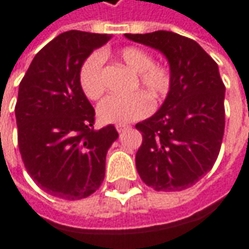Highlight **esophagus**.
<instances>
[{
    "label": "esophagus",
    "instance_id": "obj_1",
    "mask_svg": "<svg viewBox=\"0 0 249 249\" xmlns=\"http://www.w3.org/2000/svg\"><path fill=\"white\" fill-rule=\"evenodd\" d=\"M128 128H129V126H128V125H121V124H118V125H116V129H117V132H125V131H126V129H128Z\"/></svg>",
    "mask_w": 249,
    "mask_h": 249
}]
</instances>
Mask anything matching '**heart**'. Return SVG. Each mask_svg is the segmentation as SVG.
I'll use <instances>...</instances> for the list:
<instances>
[{
	"instance_id": "obj_1",
	"label": "heart",
	"mask_w": 249,
	"mask_h": 249,
	"mask_svg": "<svg viewBox=\"0 0 249 249\" xmlns=\"http://www.w3.org/2000/svg\"><path fill=\"white\" fill-rule=\"evenodd\" d=\"M118 57L133 74H136L135 89L142 88L154 102L162 99L169 92L172 84L171 69L162 63H154L153 56L147 51L138 47H124L118 51ZM103 62V55L100 52H93L80 67V87L84 95L90 100H98L105 93L102 74ZM147 97L142 92L132 93L126 98L108 96L98 106L99 120L105 124H128L141 120L151 111V103Z\"/></svg>"
}]
</instances>
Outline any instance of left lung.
Segmentation results:
<instances>
[{
	"label": "left lung",
	"instance_id": "1",
	"mask_svg": "<svg viewBox=\"0 0 249 249\" xmlns=\"http://www.w3.org/2000/svg\"><path fill=\"white\" fill-rule=\"evenodd\" d=\"M168 59L172 84L160 110L135 125L141 179L157 192H180L197 183L218 159L225 132V84L216 62L194 39L159 30L125 34Z\"/></svg>",
	"mask_w": 249,
	"mask_h": 249
}]
</instances>
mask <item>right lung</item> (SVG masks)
<instances>
[{
    "mask_svg": "<svg viewBox=\"0 0 249 249\" xmlns=\"http://www.w3.org/2000/svg\"><path fill=\"white\" fill-rule=\"evenodd\" d=\"M108 34L70 30L34 56L19 85L18 144L29 175L48 194L81 200L105 179L106 154L118 138L114 125L93 129L95 110L78 73Z\"/></svg>",
    "mask_w": 249,
    "mask_h": 249,
    "instance_id": "obj_1",
    "label": "right lung"
}]
</instances>
